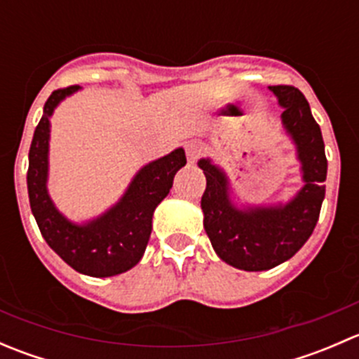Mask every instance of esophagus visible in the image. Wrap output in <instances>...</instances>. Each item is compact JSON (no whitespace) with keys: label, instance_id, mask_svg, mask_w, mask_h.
I'll list each match as a JSON object with an SVG mask.
<instances>
[{"label":"esophagus","instance_id":"esophagus-1","mask_svg":"<svg viewBox=\"0 0 359 359\" xmlns=\"http://www.w3.org/2000/svg\"><path fill=\"white\" fill-rule=\"evenodd\" d=\"M186 153L189 163H196L205 154V146H203L200 140H191V142L186 144Z\"/></svg>","mask_w":359,"mask_h":359}]
</instances>
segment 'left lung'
I'll return each instance as SVG.
<instances>
[{
  "label": "left lung",
  "mask_w": 359,
  "mask_h": 359,
  "mask_svg": "<svg viewBox=\"0 0 359 359\" xmlns=\"http://www.w3.org/2000/svg\"><path fill=\"white\" fill-rule=\"evenodd\" d=\"M283 107L281 123L295 144L304 186L287 203L238 206L226 172L210 158L198 166L206 177L201 198L203 226L217 255L243 271H267L292 259L304 247L320 219L325 200L327 156L320 125L309 102L293 86H269Z\"/></svg>",
  "instance_id": "8db88e82"
}]
</instances>
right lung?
<instances>
[{
	"label": "right lung",
	"mask_w": 359,
	"mask_h": 359,
	"mask_svg": "<svg viewBox=\"0 0 359 359\" xmlns=\"http://www.w3.org/2000/svg\"><path fill=\"white\" fill-rule=\"evenodd\" d=\"M78 90L79 86L55 90L43 107L29 149V203L43 238L64 262L86 276H116L142 259L153 229L154 210L172 189L175 173L186 165V153L177 147L166 156L144 165L116 205L95 219L72 222L57 210L46 182L50 118L55 107Z\"/></svg>",
	"instance_id": "right-lung-1"
}]
</instances>
